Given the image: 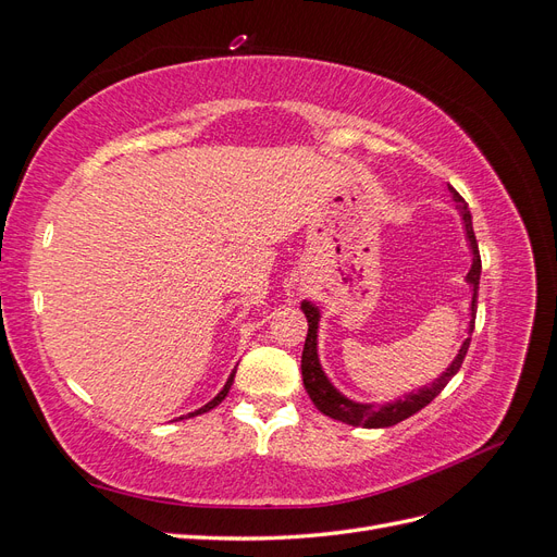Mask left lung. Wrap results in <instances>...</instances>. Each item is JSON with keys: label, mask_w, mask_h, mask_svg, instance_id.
Here are the masks:
<instances>
[{"label": "left lung", "mask_w": 557, "mask_h": 557, "mask_svg": "<svg viewBox=\"0 0 557 557\" xmlns=\"http://www.w3.org/2000/svg\"><path fill=\"white\" fill-rule=\"evenodd\" d=\"M448 190L453 195V201L458 205L460 215H462V225L467 234V244L471 250V269L467 272L465 281L471 288V320H469V336L462 342L458 356L446 367V372H442L440 379H434L430 385L418 387L416 393L404 395L395 401L387 404H367V401H356L346 397L334 387V383L327 379L323 372V364H320L318 358V325H320V309L313 305V301L305 299L301 301V311L307 315L309 332H307V342H305V352H301V381H305L307 393L311 401L315 404V409L320 413H325L334 420H342L346 425L352 428H391L397 425L399 420H407L409 416L418 413L420 409H425L428 404L440 395L448 381L458 374V369L462 367V360L467 356V348L471 342V332H474V320H476V295H479V281H481V256H479V244L474 237V227H471V213L467 209V201L455 193L450 185Z\"/></svg>", "instance_id": "obj_1"}]
</instances>
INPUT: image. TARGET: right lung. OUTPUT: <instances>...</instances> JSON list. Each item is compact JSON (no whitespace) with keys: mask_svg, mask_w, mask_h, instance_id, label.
Instances as JSON below:
<instances>
[{"mask_svg":"<svg viewBox=\"0 0 557 557\" xmlns=\"http://www.w3.org/2000/svg\"><path fill=\"white\" fill-rule=\"evenodd\" d=\"M234 374H237V372H232L230 374V379H227V383L223 385V391L221 393H218L209 404H205V407H201V409H197V411H193V413H188V416H199V413H207V411H211L213 407H218V404H221L225 397H227V393H230V387H232V383H234Z\"/></svg>","mask_w":557,"mask_h":557,"instance_id":"1","label":"right lung"}]
</instances>
